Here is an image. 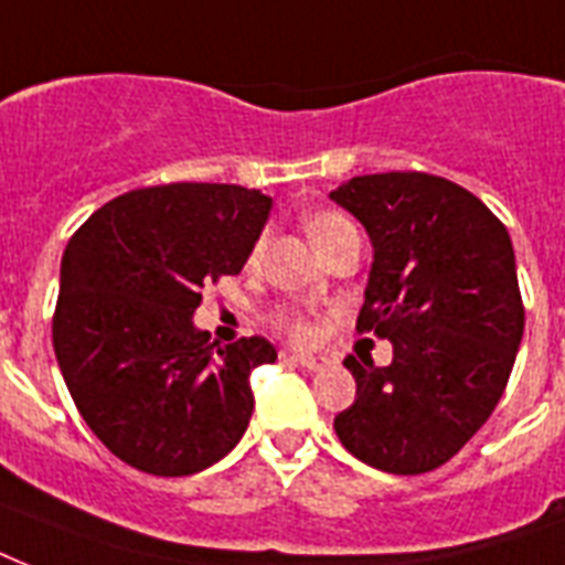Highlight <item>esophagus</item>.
I'll return each mask as SVG.
<instances>
[{"mask_svg":"<svg viewBox=\"0 0 565 565\" xmlns=\"http://www.w3.org/2000/svg\"><path fill=\"white\" fill-rule=\"evenodd\" d=\"M284 358H287V361H292V363H299V366H305V370H310V372L326 370L328 363H331L326 354H284Z\"/></svg>","mask_w":565,"mask_h":565,"instance_id":"obj_1","label":"esophagus"}]
</instances>
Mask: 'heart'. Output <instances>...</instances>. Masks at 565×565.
Here are the masks:
<instances>
[{
  "label": "heart",
  "instance_id": "obj_1",
  "mask_svg": "<svg viewBox=\"0 0 565 565\" xmlns=\"http://www.w3.org/2000/svg\"><path fill=\"white\" fill-rule=\"evenodd\" d=\"M305 228H308V237L313 239L317 252H322V248L331 246V243H334L345 228H354V222L337 211H319V213H310L308 220H305ZM273 322L275 328H278L281 334L290 337V340H308L310 337L308 322H305L301 317H296V313H290V310L275 313Z\"/></svg>",
  "mask_w": 565,
  "mask_h": 565
}]
</instances>
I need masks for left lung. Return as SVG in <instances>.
I'll list each match as a JSON object with an SVG mask.
<instances>
[{
	"label": "left lung",
	"instance_id": "left-lung-1",
	"mask_svg": "<svg viewBox=\"0 0 565 565\" xmlns=\"http://www.w3.org/2000/svg\"><path fill=\"white\" fill-rule=\"evenodd\" d=\"M331 199L375 248L358 331L393 343L390 366L343 361L358 395L337 437L381 472H430L490 419L513 372L525 331L513 243L478 195L428 172L358 175Z\"/></svg>",
	"mask_w": 565,
	"mask_h": 565
}]
</instances>
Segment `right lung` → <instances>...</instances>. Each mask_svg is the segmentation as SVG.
I'll return each mask as SVG.
<instances>
[{
    "label": "right lung",
    "mask_w": 565,
    "mask_h": 565,
    "mask_svg": "<svg viewBox=\"0 0 565 565\" xmlns=\"http://www.w3.org/2000/svg\"><path fill=\"white\" fill-rule=\"evenodd\" d=\"M273 199L175 181L122 193L75 231L61 260L52 343L66 390L110 455L158 478L202 472L246 434L264 337L211 343L193 326L204 284L237 275Z\"/></svg>",
    "instance_id": "right-lung-1"
}]
</instances>
